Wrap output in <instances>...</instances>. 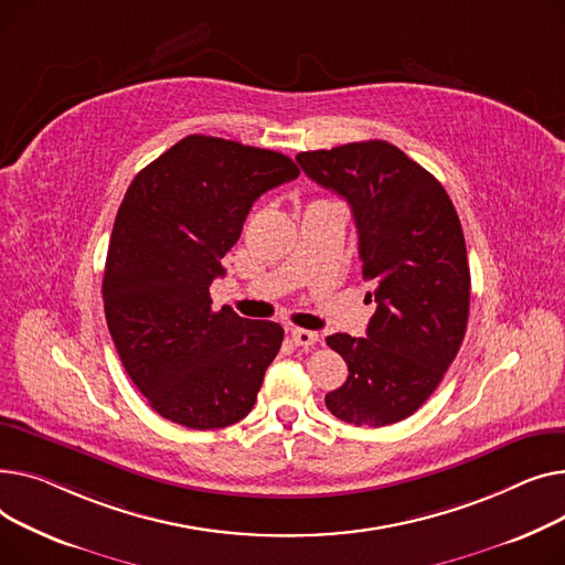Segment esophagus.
<instances>
[{
    "label": "esophagus",
    "instance_id": "1",
    "mask_svg": "<svg viewBox=\"0 0 565 565\" xmlns=\"http://www.w3.org/2000/svg\"><path fill=\"white\" fill-rule=\"evenodd\" d=\"M289 335L298 347H312L319 342V333H315V330H306V328H291Z\"/></svg>",
    "mask_w": 565,
    "mask_h": 565
}]
</instances>
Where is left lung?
<instances>
[{
    "instance_id": "1",
    "label": "left lung",
    "mask_w": 565,
    "mask_h": 565,
    "mask_svg": "<svg viewBox=\"0 0 565 565\" xmlns=\"http://www.w3.org/2000/svg\"><path fill=\"white\" fill-rule=\"evenodd\" d=\"M296 161L351 205L362 278L374 282L367 338H326L349 367L326 406L355 426L402 422L434 394L466 338L470 267L458 214L445 186L387 141L298 152Z\"/></svg>"
}]
</instances>
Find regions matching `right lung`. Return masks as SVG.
Masks as SVG:
<instances>
[{
  "label": "right lung",
  "mask_w": 565,
  "mask_h": 565,
  "mask_svg": "<svg viewBox=\"0 0 565 565\" xmlns=\"http://www.w3.org/2000/svg\"><path fill=\"white\" fill-rule=\"evenodd\" d=\"M298 173L280 152L191 135L131 180L103 298L122 367L161 417L207 430L250 413L285 330L214 310L210 285L253 203Z\"/></svg>",
  "instance_id": "obj_1"
}]
</instances>
